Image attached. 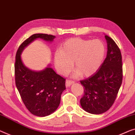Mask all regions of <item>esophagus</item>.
I'll return each instance as SVG.
<instances>
[{
    "label": "esophagus",
    "mask_w": 135,
    "mask_h": 135,
    "mask_svg": "<svg viewBox=\"0 0 135 135\" xmlns=\"http://www.w3.org/2000/svg\"><path fill=\"white\" fill-rule=\"evenodd\" d=\"M74 83V81L73 80H66V82H65V85H66V87H70V85H71V84H73Z\"/></svg>",
    "instance_id": "obj_1"
}]
</instances>
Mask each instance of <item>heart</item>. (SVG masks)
<instances>
[{
	"mask_svg": "<svg viewBox=\"0 0 135 135\" xmlns=\"http://www.w3.org/2000/svg\"><path fill=\"white\" fill-rule=\"evenodd\" d=\"M104 42L99 39L71 38L66 41L54 55L57 71L65 75L71 71L74 63L76 74L90 77L97 72L105 57Z\"/></svg>",
	"mask_w": 135,
	"mask_h": 135,
	"instance_id": "1",
	"label": "heart"
}]
</instances>
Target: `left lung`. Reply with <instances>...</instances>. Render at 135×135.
Wrapping results in <instances>:
<instances>
[{
    "label": "left lung",
    "mask_w": 135,
    "mask_h": 135,
    "mask_svg": "<svg viewBox=\"0 0 135 135\" xmlns=\"http://www.w3.org/2000/svg\"><path fill=\"white\" fill-rule=\"evenodd\" d=\"M107 43V57L97 72L80 80L84 88L80 100L82 108L90 113L102 114L113 104L122 81V56L113 40L105 36Z\"/></svg>",
    "instance_id": "left-lung-1"
}]
</instances>
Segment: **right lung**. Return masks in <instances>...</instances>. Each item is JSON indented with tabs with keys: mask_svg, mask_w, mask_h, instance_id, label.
<instances>
[{
	"mask_svg": "<svg viewBox=\"0 0 135 135\" xmlns=\"http://www.w3.org/2000/svg\"><path fill=\"white\" fill-rule=\"evenodd\" d=\"M56 37L47 34H35L26 39L18 48L15 65L16 85L22 100L34 115L44 117L55 112L61 102V96L65 88V79L50 67L35 71L25 67L21 59L24 48L40 38L52 42Z\"/></svg>",
	"mask_w": 135,
	"mask_h": 135,
	"instance_id": "obj_1",
	"label": "right lung"
}]
</instances>
